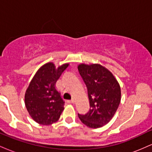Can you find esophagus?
<instances>
[{"instance_id":"obj_1","label":"esophagus","mask_w":152,"mask_h":152,"mask_svg":"<svg viewBox=\"0 0 152 152\" xmlns=\"http://www.w3.org/2000/svg\"><path fill=\"white\" fill-rule=\"evenodd\" d=\"M74 102H75V100L74 99H72L71 100L68 101V103H69V104H74Z\"/></svg>"}]
</instances>
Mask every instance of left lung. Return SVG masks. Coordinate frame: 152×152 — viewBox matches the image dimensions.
<instances>
[{
  "instance_id": "obj_1",
  "label": "left lung",
  "mask_w": 152,
  "mask_h": 152,
  "mask_svg": "<svg viewBox=\"0 0 152 152\" xmlns=\"http://www.w3.org/2000/svg\"><path fill=\"white\" fill-rule=\"evenodd\" d=\"M80 75L88 89L90 109L86 114H78L82 123L96 129L113 118L121 101V88L113 74L99 64H80Z\"/></svg>"
}]
</instances>
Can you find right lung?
Masks as SVG:
<instances>
[{
  "mask_svg": "<svg viewBox=\"0 0 152 152\" xmlns=\"http://www.w3.org/2000/svg\"><path fill=\"white\" fill-rule=\"evenodd\" d=\"M69 64L56 68L53 63L41 66L31 80L25 94L26 107L37 123L50 125L60 118L65 102L56 88L58 81Z\"/></svg>",
  "mask_w": 152,
  "mask_h": 152,
  "instance_id": "1",
  "label": "right lung"
}]
</instances>
